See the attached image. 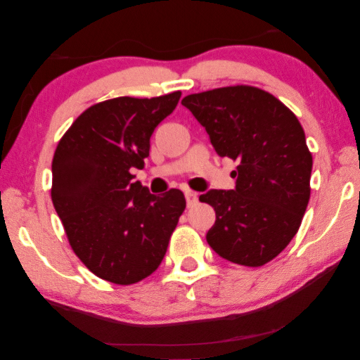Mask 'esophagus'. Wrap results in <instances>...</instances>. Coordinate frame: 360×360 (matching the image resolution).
I'll return each mask as SVG.
<instances>
[{"instance_id": "34e87169", "label": "esophagus", "mask_w": 360, "mask_h": 360, "mask_svg": "<svg viewBox=\"0 0 360 360\" xmlns=\"http://www.w3.org/2000/svg\"><path fill=\"white\" fill-rule=\"evenodd\" d=\"M185 198H186L188 207H193V205L198 204V193L196 191H191V190L185 191Z\"/></svg>"}]
</instances>
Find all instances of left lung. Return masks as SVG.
<instances>
[{
  "label": "left lung",
  "mask_w": 360,
  "mask_h": 360,
  "mask_svg": "<svg viewBox=\"0 0 360 360\" xmlns=\"http://www.w3.org/2000/svg\"><path fill=\"white\" fill-rule=\"evenodd\" d=\"M209 132L219 156L237 161L236 190H210L217 221L207 242L224 259L261 267L285 250L310 200L313 156L291 109L251 85H232L181 99Z\"/></svg>",
  "instance_id": "1"
}]
</instances>
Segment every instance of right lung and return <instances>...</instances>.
Here are the masks:
<instances>
[{
    "label": "right lung",
    "instance_id": "1",
    "mask_svg": "<svg viewBox=\"0 0 360 360\" xmlns=\"http://www.w3.org/2000/svg\"><path fill=\"white\" fill-rule=\"evenodd\" d=\"M180 96L103 101L82 112L56 145L53 207L75 256L105 281L128 286L153 274L185 210L180 190L155 196L131 174L143 167L151 134Z\"/></svg>",
    "mask_w": 360,
    "mask_h": 360
}]
</instances>
